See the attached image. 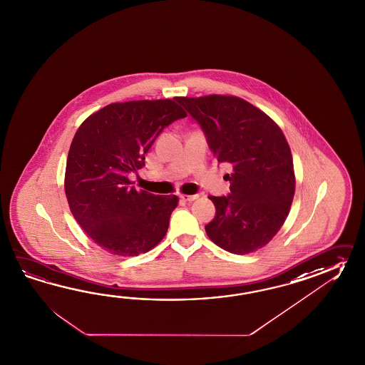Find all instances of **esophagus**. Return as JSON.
<instances>
[{"instance_id":"esophagus-1","label":"esophagus","mask_w":365,"mask_h":365,"mask_svg":"<svg viewBox=\"0 0 365 365\" xmlns=\"http://www.w3.org/2000/svg\"><path fill=\"white\" fill-rule=\"evenodd\" d=\"M179 197H180L182 200H185V202H194V200H196V199L199 197V195L180 194L179 195Z\"/></svg>"}]
</instances>
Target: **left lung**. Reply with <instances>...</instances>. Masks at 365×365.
Listing matches in <instances>:
<instances>
[{"label":"left lung","instance_id":"obj_1","mask_svg":"<svg viewBox=\"0 0 365 365\" xmlns=\"http://www.w3.org/2000/svg\"><path fill=\"white\" fill-rule=\"evenodd\" d=\"M202 125L219 163L232 166L229 196H210L212 242L233 254L266 246L288 217L296 188L291 148L267 113L235 96L177 98Z\"/></svg>","mask_w":365,"mask_h":365}]
</instances>
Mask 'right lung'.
Instances as JSON below:
<instances>
[{"label": "right lung", "mask_w": 365, "mask_h": 365, "mask_svg": "<svg viewBox=\"0 0 365 365\" xmlns=\"http://www.w3.org/2000/svg\"><path fill=\"white\" fill-rule=\"evenodd\" d=\"M186 116L173 99H144L107 105L78 127L66 160L65 195L78 225L106 252L138 257L166 235L178 196L138 191L128 174L144 166L163 128Z\"/></svg>", "instance_id": "obj_1"}]
</instances>
